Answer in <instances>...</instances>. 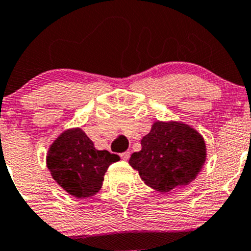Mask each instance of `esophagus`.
I'll return each instance as SVG.
<instances>
[{
	"label": "esophagus",
	"instance_id": "esophagus-1",
	"mask_svg": "<svg viewBox=\"0 0 251 251\" xmlns=\"http://www.w3.org/2000/svg\"><path fill=\"white\" fill-rule=\"evenodd\" d=\"M129 157H130V152L129 151H126L123 152V153H121V158H122L123 161H128Z\"/></svg>",
	"mask_w": 251,
	"mask_h": 251
}]
</instances>
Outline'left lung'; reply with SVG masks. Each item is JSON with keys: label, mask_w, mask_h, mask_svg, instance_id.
Returning a JSON list of instances; mask_svg holds the SVG:
<instances>
[{"label": "left lung", "mask_w": 251, "mask_h": 251, "mask_svg": "<svg viewBox=\"0 0 251 251\" xmlns=\"http://www.w3.org/2000/svg\"><path fill=\"white\" fill-rule=\"evenodd\" d=\"M206 159L203 136L182 122L157 121L141 139V150L129 164L141 180L158 192H169L196 179Z\"/></svg>", "instance_id": "8db88e82"}]
</instances>
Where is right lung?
<instances>
[{
	"mask_svg": "<svg viewBox=\"0 0 251 251\" xmlns=\"http://www.w3.org/2000/svg\"><path fill=\"white\" fill-rule=\"evenodd\" d=\"M120 156L97 150L81 128L63 131L49 146L47 167L63 190L77 198H88L100 191L107 168Z\"/></svg>",
	"mask_w": 251,
	"mask_h": 251,
	"instance_id": "add662e5",
	"label": "right lung"
}]
</instances>
